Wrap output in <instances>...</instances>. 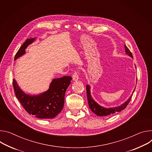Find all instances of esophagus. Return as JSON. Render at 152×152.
<instances>
[{"label": "esophagus", "instance_id": "esophagus-1", "mask_svg": "<svg viewBox=\"0 0 152 152\" xmlns=\"http://www.w3.org/2000/svg\"><path fill=\"white\" fill-rule=\"evenodd\" d=\"M78 71H75L72 75V80L74 81H77L78 80Z\"/></svg>", "mask_w": 152, "mask_h": 152}]
</instances>
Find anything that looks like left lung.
I'll use <instances>...</instances> for the list:
<instances>
[{"label": "left lung", "instance_id": "left-lung-1", "mask_svg": "<svg viewBox=\"0 0 152 152\" xmlns=\"http://www.w3.org/2000/svg\"><path fill=\"white\" fill-rule=\"evenodd\" d=\"M124 48H125V50H126V54H127L128 56H129L130 57H131L132 58H133L132 53L130 52V50L129 49V48L126 45H124ZM90 90H91L90 86L88 85H87L86 92H87V97H88V102L89 107L90 109L95 115H96L97 116H105L113 114L116 112H121L122 110L124 109L127 107V106L129 103L130 101L132 98V94L131 96H130V98L126 101V102H124L123 104H122V105H121L120 106L110 107V108H105L104 107L99 106L97 103H96L95 102L94 99H93V98L92 97V96L91 95ZM134 89L133 90V93L134 92Z\"/></svg>", "mask_w": 152, "mask_h": 152}]
</instances>
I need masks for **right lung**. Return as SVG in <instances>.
<instances>
[{
  "label": "right lung",
  "mask_w": 152,
  "mask_h": 152,
  "mask_svg": "<svg viewBox=\"0 0 152 152\" xmlns=\"http://www.w3.org/2000/svg\"><path fill=\"white\" fill-rule=\"evenodd\" d=\"M36 38L28 39L17 52L14 60L25 54L28 46ZM72 77L64 76L54 78L50 83L48 90L38 95L26 94L19 87L15 79L12 80L15 96L25 110L29 114L42 119L55 118L63 109L64 103V95L71 84Z\"/></svg>",
  "instance_id": "1"
}]
</instances>
